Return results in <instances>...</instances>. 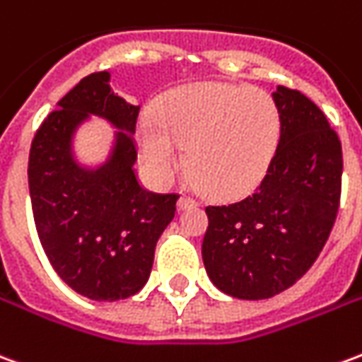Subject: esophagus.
Wrapping results in <instances>:
<instances>
[{"label":"esophagus","instance_id":"34e87169","mask_svg":"<svg viewBox=\"0 0 362 362\" xmlns=\"http://www.w3.org/2000/svg\"><path fill=\"white\" fill-rule=\"evenodd\" d=\"M197 202L194 199V197H189V196H182L180 199H178V209H188V207H196Z\"/></svg>","mask_w":362,"mask_h":362}]
</instances>
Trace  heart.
<instances>
[{"mask_svg":"<svg viewBox=\"0 0 362 362\" xmlns=\"http://www.w3.org/2000/svg\"><path fill=\"white\" fill-rule=\"evenodd\" d=\"M279 132V110L266 90L202 83L168 93L153 119L139 122L137 145L158 180L173 178L182 149L186 170L202 192L235 199L266 176Z\"/></svg>","mask_w":362,"mask_h":362,"instance_id":"b5f03b06","label":"heart"}]
</instances>
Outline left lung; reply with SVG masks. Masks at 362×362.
Here are the masks:
<instances>
[{
    "instance_id": "1",
    "label": "left lung",
    "mask_w": 362,
    "mask_h": 362,
    "mask_svg": "<svg viewBox=\"0 0 362 362\" xmlns=\"http://www.w3.org/2000/svg\"><path fill=\"white\" fill-rule=\"evenodd\" d=\"M281 134L266 176L236 204L207 205L202 256L213 285L236 298L279 295L308 272L341 197V141L300 90L273 93Z\"/></svg>"
}]
</instances>
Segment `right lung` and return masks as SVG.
Wrapping results in <instances>:
<instances>
[{"label": "right lung", "instance_id": "right-lung-1", "mask_svg": "<svg viewBox=\"0 0 362 362\" xmlns=\"http://www.w3.org/2000/svg\"><path fill=\"white\" fill-rule=\"evenodd\" d=\"M89 113L120 129L111 158L95 171L77 165L71 151ZM137 116L139 106L114 95L110 74L96 71L59 100L30 145L28 189L40 244L59 277L93 300L127 298L147 283L158 236L180 197L137 182Z\"/></svg>", "mask_w": 362, "mask_h": 362}]
</instances>
